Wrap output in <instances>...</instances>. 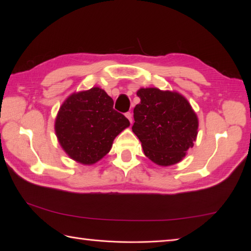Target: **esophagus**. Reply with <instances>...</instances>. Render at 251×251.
Wrapping results in <instances>:
<instances>
[{
  "mask_svg": "<svg viewBox=\"0 0 251 251\" xmlns=\"http://www.w3.org/2000/svg\"><path fill=\"white\" fill-rule=\"evenodd\" d=\"M126 118L129 120V123H133V117H132V113L131 112H126Z\"/></svg>",
  "mask_w": 251,
  "mask_h": 251,
  "instance_id": "1",
  "label": "esophagus"
}]
</instances>
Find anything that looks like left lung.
I'll list each match as a JSON object with an SVG mask.
<instances>
[{"label":"left lung","instance_id":"obj_1","mask_svg":"<svg viewBox=\"0 0 251 251\" xmlns=\"http://www.w3.org/2000/svg\"><path fill=\"white\" fill-rule=\"evenodd\" d=\"M141 102L134 108L133 132L142 143L145 155L159 166L180 162L194 146L198 118L187 100L173 92L141 88Z\"/></svg>","mask_w":251,"mask_h":251}]
</instances>
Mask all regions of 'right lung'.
<instances>
[{
	"instance_id": "add662e5",
	"label": "right lung",
	"mask_w": 251,
	"mask_h": 251,
	"mask_svg": "<svg viewBox=\"0 0 251 251\" xmlns=\"http://www.w3.org/2000/svg\"><path fill=\"white\" fill-rule=\"evenodd\" d=\"M113 104L112 98L99 87L66 100L55 120V133L70 157L92 165L110 151L115 137L129 126Z\"/></svg>"
}]
</instances>
